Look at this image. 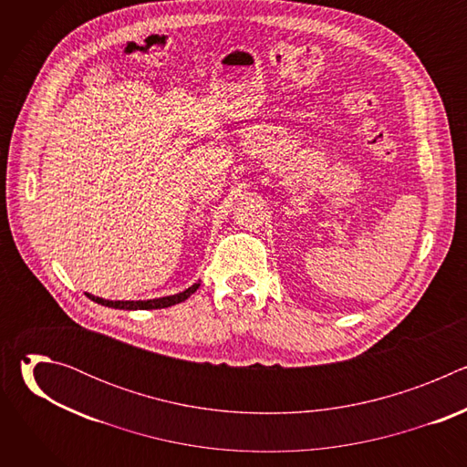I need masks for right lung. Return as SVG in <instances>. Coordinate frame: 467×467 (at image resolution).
Returning a JSON list of instances; mask_svg holds the SVG:
<instances>
[{"label": "right lung", "mask_w": 467, "mask_h": 467, "mask_svg": "<svg viewBox=\"0 0 467 467\" xmlns=\"http://www.w3.org/2000/svg\"><path fill=\"white\" fill-rule=\"evenodd\" d=\"M199 283H202V281L193 283L186 290H182L179 294H173V296H164V297H155V299H139V301H112V299H103V297L92 296L88 292H85V294L94 303L109 306V308H119V310H153V308H168V306H173L177 303L186 301L199 288Z\"/></svg>", "instance_id": "1"}]
</instances>
